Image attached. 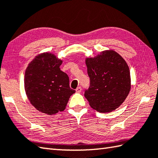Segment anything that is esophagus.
<instances>
[{
    "label": "esophagus",
    "mask_w": 158,
    "mask_h": 158,
    "mask_svg": "<svg viewBox=\"0 0 158 158\" xmlns=\"http://www.w3.org/2000/svg\"><path fill=\"white\" fill-rule=\"evenodd\" d=\"M81 87H78V88H77L75 90H76V92H77V93H80L81 92Z\"/></svg>",
    "instance_id": "obj_1"
}]
</instances>
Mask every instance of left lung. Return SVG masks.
Masks as SVG:
<instances>
[{"label":"left lung","mask_w":158,"mask_h":158,"mask_svg":"<svg viewBox=\"0 0 158 158\" xmlns=\"http://www.w3.org/2000/svg\"><path fill=\"white\" fill-rule=\"evenodd\" d=\"M90 85L84 96L90 106L100 113H109L122 105L131 88L129 67L113 50L100 52L85 59Z\"/></svg>","instance_id":"8db88e82"}]
</instances>
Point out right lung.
<instances>
[{
  "label": "right lung",
  "mask_w": 158,
  "mask_h": 158,
  "mask_svg": "<svg viewBox=\"0 0 158 158\" xmlns=\"http://www.w3.org/2000/svg\"><path fill=\"white\" fill-rule=\"evenodd\" d=\"M62 63L54 54L45 52L36 56L26 69V96L36 109L48 115L63 111L75 92L70 88L69 76L60 69Z\"/></svg>",
  "instance_id": "right-lung-1"
}]
</instances>
